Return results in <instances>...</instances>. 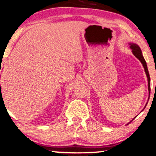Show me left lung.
<instances>
[{"label": "left lung", "mask_w": 156, "mask_h": 156, "mask_svg": "<svg viewBox=\"0 0 156 156\" xmlns=\"http://www.w3.org/2000/svg\"><path fill=\"white\" fill-rule=\"evenodd\" d=\"M129 48L132 50V52L133 53V55H135V56L137 58L138 60L140 61L141 63L143 64V66L144 68V70H145V74H146V76L147 78V84H148V91H149V96H148V100H149V98H150V93H151V78H150V75H149V72H148V70H147V64H146V62H145V59H144L143 56V53H142V51L140 50V47L137 45V44H135V43H129ZM147 104H145V107H144V109L145 108V106H146ZM142 110V111H143ZM141 111V112H142ZM134 118V119H135ZM133 119H132L130 122L133 121ZM128 123V124H129ZM127 124V125H128Z\"/></svg>", "instance_id": "left-lung-1"}]
</instances>
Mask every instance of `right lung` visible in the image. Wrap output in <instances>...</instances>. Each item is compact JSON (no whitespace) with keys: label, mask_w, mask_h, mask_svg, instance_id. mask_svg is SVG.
Masks as SVG:
<instances>
[{"label":"right lung","mask_w":156,"mask_h":156,"mask_svg":"<svg viewBox=\"0 0 156 156\" xmlns=\"http://www.w3.org/2000/svg\"><path fill=\"white\" fill-rule=\"evenodd\" d=\"M2 98H3V97H2V94H1V99L2 100Z\"/></svg>","instance_id":"add662e5"}]
</instances>
